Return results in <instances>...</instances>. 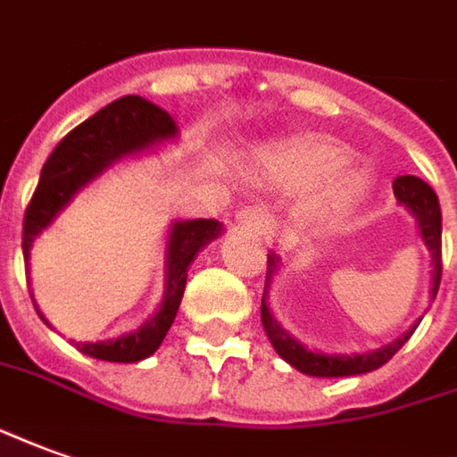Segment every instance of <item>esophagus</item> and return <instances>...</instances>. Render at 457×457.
Masks as SVG:
<instances>
[{
  "mask_svg": "<svg viewBox=\"0 0 457 457\" xmlns=\"http://www.w3.org/2000/svg\"><path fill=\"white\" fill-rule=\"evenodd\" d=\"M239 229H245V232H252V235H264L267 229H270V215L262 210V207H242L237 212V218H235Z\"/></svg>",
  "mask_w": 457,
  "mask_h": 457,
  "instance_id": "obj_1",
  "label": "esophagus"
}]
</instances>
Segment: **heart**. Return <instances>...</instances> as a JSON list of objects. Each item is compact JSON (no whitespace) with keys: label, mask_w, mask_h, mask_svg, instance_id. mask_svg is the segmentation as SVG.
Returning a JSON list of instances; mask_svg holds the SVG:
<instances>
[{"label":"heart","mask_w":457,"mask_h":457,"mask_svg":"<svg viewBox=\"0 0 457 457\" xmlns=\"http://www.w3.org/2000/svg\"><path fill=\"white\" fill-rule=\"evenodd\" d=\"M254 185L299 193V207L314 220H339L369 195L373 175L351 162V148L321 133H292L260 143L247 161Z\"/></svg>","instance_id":"1"}]
</instances>
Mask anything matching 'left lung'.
Wrapping results in <instances>:
<instances>
[{"label":"left lung","instance_id":"obj_1","mask_svg":"<svg viewBox=\"0 0 457 457\" xmlns=\"http://www.w3.org/2000/svg\"><path fill=\"white\" fill-rule=\"evenodd\" d=\"M394 195L401 205L406 207L408 212L416 218L418 232L423 245L430 252V264H433V282H430V299H436L440 287V272H443V262H440V205L438 197L433 193L428 183H423L416 175H401L394 180ZM282 267V257L270 252L267 254V282H264V295H262V327L267 331V337L272 341L274 351L282 356L289 366H295L296 371L306 373V376H319V378H341V376H359V373L376 371L378 366L394 359V353L416 331L420 324L418 319L413 327L408 328L403 337H398L391 344H386L381 349L363 351V353H324V351L306 349L304 344L295 339L287 328L274 319L272 309H270V284H272L274 274Z\"/></svg>","mask_w":457,"mask_h":457}]
</instances>
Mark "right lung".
<instances>
[{
  "label": "right lung",
  "mask_w": 457,
  "mask_h": 457,
  "mask_svg": "<svg viewBox=\"0 0 457 457\" xmlns=\"http://www.w3.org/2000/svg\"><path fill=\"white\" fill-rule=\"evenodd\" d=\"M175 138H178V126L170 113H165L162 108L140 96H123L106 108H101L81 126H76L54 148L49 161L41 168L39 185L24 215V232H21L24 262L29 264L34 239L59 218V212L69 207L76 193H81L86 185L94 183L96 178H101L116 162L140 153L155 151L158 145ZM220 235H222V225L218 220H175L168 229V242H165V289L158 312L143 327L118 339H71L73 346L86 356L113 363H136L155 353L168 328L173 327L178 306L183 302L190 264L195 262L197 252L205 250ZM39 317L44 319V324H49L41 312Z\"/></svg>",
  "instance_id": "obj_1"
}]
</instances>
